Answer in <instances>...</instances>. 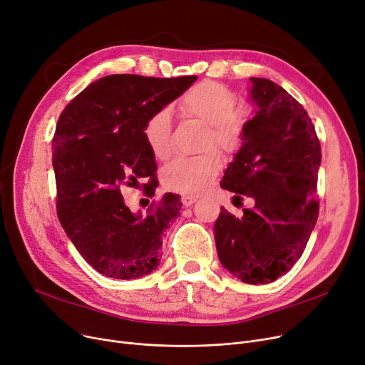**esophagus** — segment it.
Returning <instances> with one entry per match:
<instances>
[{
  "label": "esophagus",
  "instance_id": "obj_1",
  "mask_svg": "<svg viewBox=\"0 0 365 365\" xmlns=\"http://www.w3.org/2000/svg\"><path fill=\"white\" fill-rule=\"evenodd\" d=\"M180 200H182V204H183L185 207L192 205V204L197 201V198H195V197H189V195H183Z\"/></svg>",
  "mask_w": 365,
  "mask_h": 365
}]
</instances>
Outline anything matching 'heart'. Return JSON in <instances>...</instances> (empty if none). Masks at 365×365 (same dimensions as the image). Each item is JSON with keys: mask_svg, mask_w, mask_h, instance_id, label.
Segmentation results:
<instances>
[{"mask_svg": "<svg viewBox=\"0 0 365 365\" xmlns=\"http://www.w3.org/2000/svg\"><path fill=\"white\" fill-rule=\"evenodd\" d=\"M235 93L216 81H201L190 88L179 102L183 118H192L207 125L204 148L219 146L227 153L237 152L245 138L250 113L235 108ZM143 138L158 160L167 158L173 149L171 115L167 109L152 113L143 127ZM222 168V157L216 149H208L195 157H176L161 170L163 185L173 192L198 195L210 187Z\"/></svg>", "mask_w": 365, "mask_h": 365, "instance_id": "heart-1", "label": "heart"}]
</instances>
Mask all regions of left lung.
Here are the masks:
<instances>
[{
    "label": "left lung",
    "mask_w": 365,
    "mask_h": 365,
    "mask_svg": "<svg viewBox=\"0 0 365 365\" xmlns=\"http://www.w3.org/2000/svg\"><path fill=\"white\" fill-rule=\"evenodd\" d=\"M255 117L220 186L255 207L235 217L222 207L215 223L225 269L247 284H269L300 259L318 219L321 146L308 112L281 86L250 78ZM235 195V198H241Z\"/></svg>",
    "instance_id": "8db88e82"
}]
</instances>
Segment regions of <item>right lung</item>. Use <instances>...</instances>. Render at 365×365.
<instances>
[{"mask_svg":"<svg viewBox=\"0 0 365 365\" xmlns=\"http://www.w3.org/2000/svg\"><path fill=\"white\" fill-rule=\"evenodd\" d=\"M195 80L108 75L87 86L57 121V216L83 259L105 277L136 279L160 264L163 237L180 216L179 197L168 194L143 215L131 212L121 190L150 178L145 194H155L157 164L145 123Z\"/></svg>","mask_w":365,"mask_h":365,"instance_id":"add662e5","label":"right lung"}]
</instances>
